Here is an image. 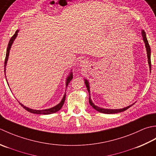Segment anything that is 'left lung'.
Returning <instances> with one entry per match:
<instances>
[{
	"instance_id": "1",
	"label": "left lung",
	"mask_w": 156,
	"mask_h": 156,
	"mask_svg": "<svg viewBox=\"0 0 156 156\" xmlns=\"http://www.w3.org/2000/svg\"><path fill=\"white\" fill-rule=\"evenodd\" d=\"M142 36H143V39H144V41L145 42V48H146V50H147V58H148V63H149V68H150L151 70V58H150V55H151V49H150V46H149V44L148 43V41L147 39V37H146V34L144 30H142ZM85 85H86V87L87 89V91L89 92V94L90 93V86H89V83L87 81V80H85ZM89 102H90L91 106L94 108L95 110H96L97 111L101 113H104V114H115V113H119V112H123V111H125L126 110H127L128 108H129L130 107L132 106L133 105H131V106H129L128 107H126V108H124L122 109H118V110H111V109H104V108H101L98 107L96 105H94L93 104V102L91 101V98L90 96H89Z\"/></svg>"
}]
</instances>
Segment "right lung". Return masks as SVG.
<instances>
[{
  "label": "right lung",
  "mask_w": 156,
  "mask_h": 156,
  "mask_svg": "<svg viewBox=\"0 0 156 156\" xmlns=\"http://www.w3.org/2000/svg\"><path fill=\"white\" fill-rule=\"evenodd\" d=\"M17 32H18V30L16 31L15 34L11 37V40H10V41H9V44H8L7 49V53H6V57H5V70H6V65H7V60H8V58H9V50H10V49H11V45H12V42H13L14 40L15 39V37H17ZM5 77H6V76H5ZM72 79H73V73H71V74H70V75L67 77V79H66V86H67V85H68L69 83L71 81ZM65 98H66V94H65L64 97H63L62 101H60V102L58 105H56V106L52 108L42 110H36L31 109V108H27V107L24 106L23 105L21 104V103H20V105H21V106L23 107L24 109H25L27 111H28V112H30L34 113V114H52V113H55V112H58V110H60V109H61V108L62 107L63 104H64V103H65Z\"/></svg>",
  "instance_id": "add662e5"
}]
</instances>
